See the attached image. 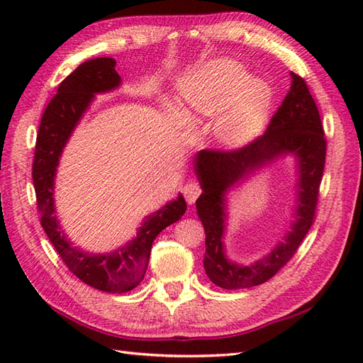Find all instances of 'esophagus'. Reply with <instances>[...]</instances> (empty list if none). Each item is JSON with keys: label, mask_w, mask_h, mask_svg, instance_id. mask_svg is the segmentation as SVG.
I'll return each instance as SVG.
<instances>
[{"label": "esophagus", "mask_w": 363, "mask_h": 363, "mask_svg": "<svg viewBox=\"0 0 363 363\" xmlns=\"http://www.w3.org/2000/svg\"><path fill=\"white\" fill-rule=\"evenodd\" d=\"M200 194H201V188L196 182H189L183 186V195L186 196V201L189 204H194L195 200L199 199Z\"/></svg>", "instance_id": "34e87169"}]
</instances>
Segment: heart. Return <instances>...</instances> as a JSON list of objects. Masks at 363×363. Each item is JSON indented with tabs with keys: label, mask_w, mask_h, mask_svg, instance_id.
Masks as SVG:
<instances>
[{
	"label": "heart",
	"mask_w": 363,
	"mask_h": 363,
	"mask_svg": "<svg viewBox=\"0 0 363 363\" xmlns=\"http://www.w3.org/2000/svg\"><path fill=\"white\" fill-rule=\"evenodd\" d=\"M183 100L192 115H221L219 139L230 148H240L255 140L265 127L271 89L265 82L250 79L240 63L213 59L188 77L183 84Z\"/></svg>",
	"instance_id": "1"
}]
</instances>
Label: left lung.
I'll return each mask as SVG.
<instances>
[{
	"instance_id": "left-lung-1",
	"label": "left lung",
	"mask_w": 363,
	"mask_h": 363,
	"mask_svg": "<svg viewBox=\"0 0 363 363\" xmlns=\"http://www.w3.org/2000/svg\"><path fill=\"white\" fill-rule=\"evenodd\" d=\"M296 163L294 203L290 228L267 255L248 266L230 259L223 238L228 220V194L252 174L279 160ZM325 163V138L313 98L300 75L291 72V87L265 135L238 151H199L194 171L203 194L196 213L204 227L207 277L223 289H247L265 283L286 265L313 224L318 189Z\"/></svg>"
}]
</instances>
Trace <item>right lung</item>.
I'll use <instances>...</instances> for the list:
<instances>
[{"instance_id": "right-lung-1", "label": "right lung", "mask_w": 363, "mask_h": 363, "mask_svg": "<svg viewBox=\"0 0 363 363\" xmlns=\"http://www.w3.org/2000/svg\"><path fill=\"white\" fill-rule=\"evenodd\" d=\"M115 67L116 60L112 57L86 60L60 83L57 94L40 119L33 162V184L40 224L65 265L82 281L98 291L123 294L135 289L144 280L152 242L163 228L184 215L186 201L179 194L172 201L142 219L133 239L107 252H91L75 247L62 228L54 201L62 152L94 103L95 95L112 92L121 86V77Z\"/></svg>"}]
</instances>
